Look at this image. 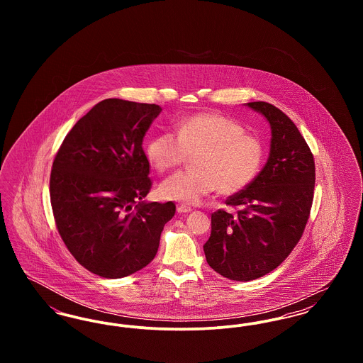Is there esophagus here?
Listing matches in <instances>:
<instances>
[{"mask_svg":"<svg viewBox=\"0 0 363 363\" xmlns=\"http://www.w3.org/2000/svg\"><path fill=\"white\" fill-rule=\"evenodd\" d=\"M177 212L178 213H188V212H191V208L188 207V206H178Z\"/></svg>","mask_w":363,"mask_h":363,"instance_id":"esophagus-1","label":"esophagus"}]
</instances>
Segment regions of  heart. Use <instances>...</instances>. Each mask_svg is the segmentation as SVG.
I'll return each instance as SVG.
<instances>
[{
	"mask_svg": "<svg viewBox=\"0 0 363 363\" xmlns=\"http://www.w3.org/2000/svg\"><path fill=\"white\" fill-rule=\"evenodd\" d=\"M147 154L160 173L196 155V172L169 177L160 184L159 194L164 200L197 204L215 190L233 196L247 188L262 164L264 145L259 138L245 133L238 122L203 113L182 122L177 133L163 132L152 138Z\"/></svg>",
	"mask_w": 363,
	"mask_h": 363,
	"instance_id": "b5f03b06",
	"label": "heart"
}]
</instances>
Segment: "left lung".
Returning <instances> with one entry per match:
<instances>
[{
  "mask_svg": "<svg viewBox=\"0 0 363 363\" xmlns=\"http://www.w3.org/2000/svg\"><path fill=\"white\" fill-rule=\"evenodd\" d=\"M246 106L271 125L269 156L253 182L227 199L240 211L212 213L204 245L209 267L238 281L264 277L289 257L308 223L315 182L313 154L295 123L274 104Z\"/></svg>",
  "mask_w": 363,
  "mask_h": 363,
  "instance_id": "8db88e82",
  "label": "left lung"
}]
</instances>
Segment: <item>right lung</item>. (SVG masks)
Here are the masks:
<instances>
[{
  "label": "right lung",
  "instance_id": "obj_1",
  "mask_svg": "<svg viewBox=\"0 0 363 363\" xmlns=\"http://www.w3.org/2000/svg\"><path fill=\"white\" fill-rule=\"evenodd\" d=\"M157 104L104 99L76 122L52 162L50 201L58 233L89 272L120 279L148 265L175 213L145 203L151 189L143 138Z\"/></svg>",
  "mask_w": 363,
  "mask_h": 363
}]
</instances>
